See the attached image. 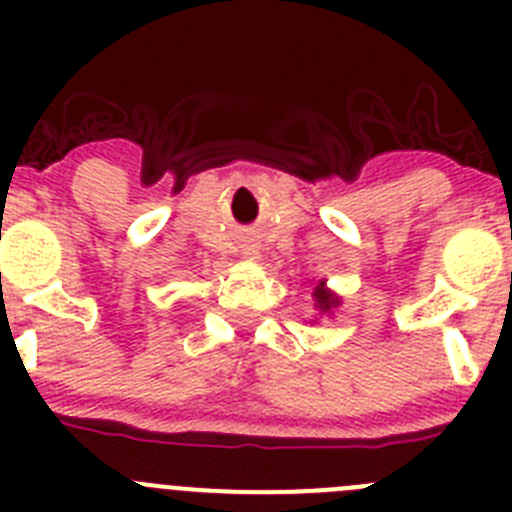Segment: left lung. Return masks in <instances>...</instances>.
I'll return each mask as SVG.
<instances>
[{
    "label": "left lung",
    "instance_id": "obj_1",
    "mask_svg": "<svg viewBox=\"0 0 512 512\" xmlns=\"http://www.w3.org/2000/svg\"><path fill=\"white\" fill-rule=\"evenodd\" d=\"M312 297H315V307H318L320 312H330L333 310V307H338L341 305V300H338L336 295H333V292H330V289H325V282H320L318 287H315V292H312Z\"/></svg>",
    "mask_w": 512,
    "mask_h": 512
}]
</instances>
